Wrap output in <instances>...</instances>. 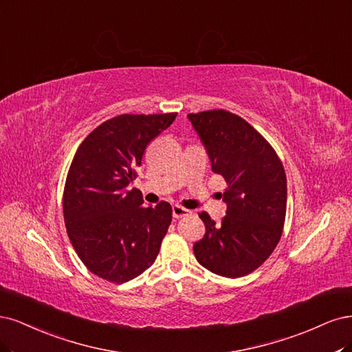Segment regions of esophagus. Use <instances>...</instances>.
I'll use <instances>...</instances> for the list:
<instances>
[{
  "mask_svg": "<svg viewBox=\"0 0 352 352\" xmlns=\"http://www.w3.org/2000/svg\"><path fill=\"white\" fill-rule=\"evenodd\" d=\"M188 214H191V212L183 206H178V205H174L173 206V217L175 219H179V218H186L188 217Z\"/></svg>",
  "mask_w": 352,
  "mask_h": 352,
  "instance_id": "1",
  "label": "esophagus"
}]
</instances>
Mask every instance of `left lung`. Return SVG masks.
Here are the masks:
<instances>
[{"mask_svg":"<svg viewBox=\"0 0 352 352\" xmlns=\"http://www.w3.org/2000/svg\"><path fill=\"white\" fill-rule=\"evenodd\" d=\"M212 162L228 187L226 214L214 223L199 213L206 226L192 245L197 262L213 274L240 278L252 274L278 245L287 213V175L272 144L244 118L225 109L187 116Z\"/></svg>","mask_w":352,"mask_h":352,"instance_id":"left-lung-1","label":"left lung"}]
</instances>
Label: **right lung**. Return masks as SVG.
Here are the masks:
<instances>
[{
    "instance_id": "1",
    "label": "right lung",
    "mask_w": 352,
    "mask_h": 352,
    "mask_svg": "<svg viewBox=\"0 0 352 352\" xmlns=\"http://www.w3.org/2000/svg\"><path fill=\"white\" fill-rule=\"evenodd\" d=\"M175 117L121 114L98 126L73 157L63 192L67 234L83 265L108 282L134 279L160 253L171 205L144 208L142 192L129 184L146 146Z\"/></svg>"
}]
</instances>
